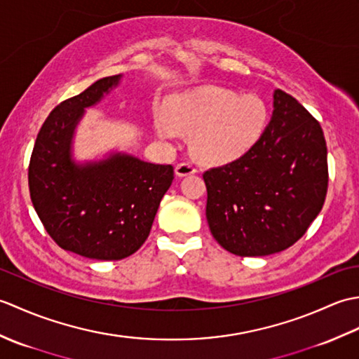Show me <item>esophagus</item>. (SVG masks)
Wrapping results in <instances>:
<instances>
[{
  "label": "esophagus",
  "instance_id": "esophagus-1",
  "mask_svg": "<svg viewBox=\"0 0 359 359\" xmlns=\"http://www.w3.org/2000/svg\"><path fill=\"white\" fill-rule=\"evenodd\" d=\"M174 172L177 177H185V175H191L196 172V168L191 163H179L175 165Z\"/></svg>",
  "mask_w": 359,
  "mask_h": 359
}]
</instances>
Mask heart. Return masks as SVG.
I'll return each mask as SVG.
<instances>
[{
	"label": "heart",
	"instance_id": "heart-1",
	"mask_svg": "<svg viewBox=\"0 0 359 359\" xmlns=\"http://www.w3.org/2000/svg\"><path fill=\"white\" fill-rule=\"evenodd\" d=\"M170 121L158 118L160 139L193 133L191 149L205 163H226L245 154L261 139L269 123V108L257 95H238L220 88H201L175 100Z\"/></svg>",
	"mask_w": 359,
	"mask_h": 359
}]
</instances>
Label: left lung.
Instances as JSON below:
<instances>
[{
    "label": "left lung",
    "instance_id": "8db88e82",
    "mask_svg": "<svg viewBox=\"0 0 359 359\" xmlns=\"http://www.w3.org/2000/svg\"><path fill=\"white\" fill-rule=\"evenodd\" d=\"M212 238L236 256H269L301 239L321 211L329 171L321 125L276 89L261 139L203 174Z\"/></svg>",
    "mask_w": 359,
    "mask_h": 359
}]
</instances>
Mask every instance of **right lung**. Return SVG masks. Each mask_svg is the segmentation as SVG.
<instances>
[{
  "label": "right lung",
  "mask_w": 359,
  "mask_h": 359,
  "mask_svg": "<svg viewBox=\"0 0 359 359\" xmlns=\"http://www.w3.org/2000/svg\"><path fill=\"white\" fill-rule=\"evenodd\" d=\"M121 79H100L60 103L38 133L29 165L30 199L46 231L63 250L97 261H120L143 245L174 179L171 165L125 151L75 157V134L86 109L117 89Z\"/></svg>",
  "instance_id": "1"
}]
</instances>
